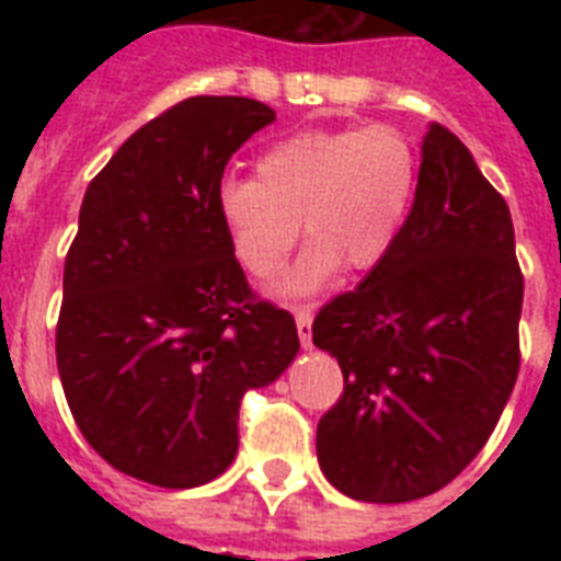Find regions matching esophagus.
<instances>
[{
	"mask_svg": "<svg viewBox=\"0 0 561 561\" xmlns=\"http://www.w3.org/2000/svg\"><path fill=\"white\" fill-rule=\"evenodd\" d=\"M294 320H297L299 341H302V346H306V350H311V323H314L311 308H306V306L294 308Z\"/></svg>",
	"mask_w": 561,
	"mask_h": 561,
	"instance_id": "obj_1",
	"label": "esophagus"
}]
</instances>
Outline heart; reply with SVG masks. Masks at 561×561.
<instances>
[{"label":"heart","instance_id":"b5f03b06","mask_svg":"<svg viewBox=\"0 0 561 561\" xmlns=\"http://www.w3.org/2000/svg\"><path fill=\"white\" fill-rule=\"evenodd\" d=\"M419 153L392 125L299 130L255 160V180H224L218 218L232 253L255 279H271L299 238L311 236L273 290L311 297L341 273L369 271L399 244L416 194Z\"/></svg>","mask_w":561,"mask_h":561}]
</instances>
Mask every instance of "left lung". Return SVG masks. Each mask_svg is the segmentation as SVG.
<instances>
[{
  "instance_id": "8db88e82",
  "label": "left lung",
  "mask_w": 561,
  "mask_h": 561,
  "mask_svg": "<svg viewBox=\"0 0 561 561\" xmlns=\"http://www.w3.org/2000/svg\"><path fill=\"white\" fill-rule=\"evenodd\" d=\"M522 302L510 206L469 148L431 125L399 244L311 329L343 373L317 425L325 480L367 504L451 483L513 396Z\"/></svg>"
}]
</instances>
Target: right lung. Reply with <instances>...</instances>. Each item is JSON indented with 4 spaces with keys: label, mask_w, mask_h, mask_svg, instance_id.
Here are the masks:
<instances>
[{
    "label": "right lung",
    "mask_w": 561,
    "mask_h": 561,
    "mask_svg": "<svg viewBox=\"0 0 561 561\" xmlns=\"http://www.w3.org/2000/svg\"><path fill=\"white\" fill-rule=\"evenodd\" d=\"M273 118L241 95L180 101L83 194L57 373L83 439L153 486L224 474L241 396L276 381L299 352L294 317L255 302L218 218L229 157Z\"/></svg>",
    "instance_id": "1"
}]
</instances>
